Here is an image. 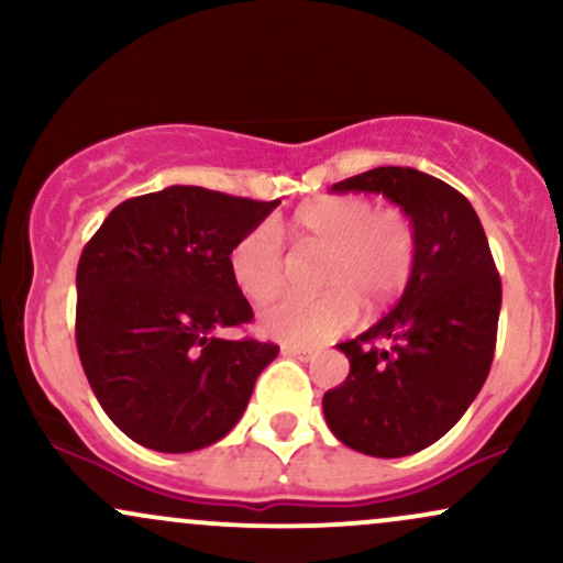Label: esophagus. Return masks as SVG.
Returning a JSON list of instances; mask_svg holds the SVG:
<instances>
[{
  "label": "esophagus",
  "mask_w": 563,
  "mask_h": 563,
  "mask_svg": "<svg viewBox=\"0 0 563 563\" xmlns=\"http://www.w3.org/2000/svg\"><path fill=\"white\" fill-rule=\"evenodd\" d=\"M283 354L286 357H296V360H312L314 357V349L312 346H283Z\"/></svg>",
  "instance_id": "34e87169"
}]
</instances>
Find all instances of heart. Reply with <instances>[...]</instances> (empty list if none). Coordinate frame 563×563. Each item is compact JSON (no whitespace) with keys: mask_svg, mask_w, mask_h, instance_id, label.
I'll return each mask as SVG.
<instances>
[{"mask_svg":"<svg viewBox=\"0 0 563 563\" xmlns=\"http://www.w3.org/2000/svg\"><path fill=\"white\" fill-rule=\"evenodd\" d=\"M290 241L299 251L325 254L318 299H286L260 314V331L283 344H320L346 331L365 312H380L410 283L418 238L410 217L378 209L360 196H325L301 206L290 219ZM230 275L251 301L273 299L286 280V249L275 224H256L232 245Z\"/></svg>","mask_w":563,"mask_h":563,"instance_id":"obj_1","label":"heart"}]
</instances>
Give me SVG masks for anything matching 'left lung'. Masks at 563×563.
Returning a JSON list of instances; mask_svg holds the SVG:
<instances>
[{"label": "left lung", "mask_w": 563, "mask_h": 563, "mask_svg": "<svg viewBox=\"0 0 563 563\" xmlns=\"http://www.w3.org/2000/svg\"><path fill=\"white\" fill-rule=\"evenodd\" d=\"M333 192H380L418 238L410 283L376 325L339 344L349 376L325 391L328 429L373 457L421 452L461 421L493 365L500 275L487 235L455 187L410 166H378ZM390 341L384 350L378 343Z\"/></svg>", "instance_id": "obj_1"}]
</instances>
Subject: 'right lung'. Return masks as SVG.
I'll return each instance as SVG.
<instances>
[{"label": "right lung", "instance_id": "obj_1", "mask_svg": "<svg viewBox=\"0 0 563 563\" xmlns=\"http://www.w3.org/2000/svg\"><path fill=\"white\" fill-rule=\"evenodd\" d=\"M277 203L172 185L115 206L84 245L81 367L108 418L142 448L192 452L219 442L280 352L217 335L254 318L230 275V251Z\"/></svg>", "mask_w": 563, "mask_h": 563}]
</instances>
